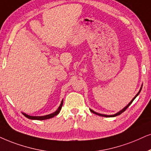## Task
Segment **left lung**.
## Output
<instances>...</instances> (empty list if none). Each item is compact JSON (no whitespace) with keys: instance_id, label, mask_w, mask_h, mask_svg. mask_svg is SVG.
Here are the masks:
<instances>
[{"instance_id":"8db88e82","label":"left lung","mask_w":151,"mask_h":151,"mask_svg":"<svg viewBox=\"0 0 151 151\" xmlns=\"http://www.w3.org/2000/svg\"><path fill=\"white\" fill-rule=\"evenodd\" d=\"M142 86H143V85H142V86H141V88H140V90H139V91L138 93H137V94L136 95H135V96L134 97V98H133L132 100L130 101V102H129V104H127V106H125V107H124V108L123 109H121V111H119L117 112V113H116L115 114H113V115H106V114H100V113H97V112H95V111L92 110V109H90V111H91L92 112V113L95 114H96V115H98V116H103V117H115V116H118V115H120V114H121L122 113H123V112L125 111L126 110L127 108H128V106H129V105H130V104H132V102H133V100H134V99L136 98L137 96H138L139 94V93H140V92H141V91H142Z\"/></svg>"}]
</instances>
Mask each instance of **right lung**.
Wrapping results in <instances>:
<instances>
[{
	"mask_svg": "<svg viewBox=\"0 0 151 151\" xmlns=\"http://www.w3.org/2000/svg\"><path fill=\"white\" fill-rule=\"evenodd\" d=\"M63 104V100H62L61 102H60V106H58V108L57 109V110L56 111H54V112H53V113H52V114H48V115L42 116H33L28 115V114H25V113H23V112H22V114H24V115L25 116H26V118H29V119H31V120H40V121H42V120L49 119V118H51L54 117L55 116L58 115V114L59 113H60V110H61Z\"/></svg>",
	"mask_w": 151,
	"mask_h": 151,
	"instance_id": "add662e5",
	"label": "right lung"
}]
</instances>
